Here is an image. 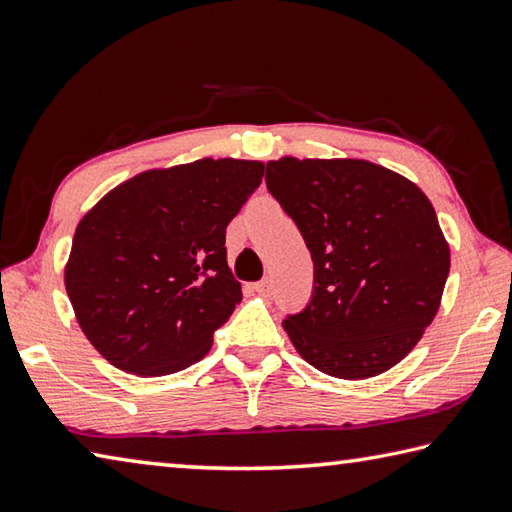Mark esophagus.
I'll return each mask as SVG.
<instances>
[{
	"mask_svg": "<svg viewBox=\"0 0 512 512\" xmlns=\"http://www.w3.org/2000/svg\"><path fill=\"white\" fill-rule=\"evenodd\" d=\"M254 290H256L258 294H263V297H267V294L272 292V281H270V279L258 281V283H254Z\"/></svg>",
	"mask_w": 512,
	"mask_h": 512,
	"instance_id": "1",
	"label": "esophagus"
}]
</instances>
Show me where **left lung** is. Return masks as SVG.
Masks as SVG:
<instances>
[{"label":"left lung","mask_w":512,"mask_h":512,"mask_svg":"<svg viewBox=\"0 0 512 512\" xmlns=\"http://www.w3.org/2000/svg\"><path fill=\"white\" fill-rule=\"evenodd\" d=\"M267 188L297 222L315 292L283 321L321 373L366 380L411 353L441 308L450 245L429 197L366 159L267 161Z\"/></svg>","instance_id":"left-lung-1"}]
</instances>
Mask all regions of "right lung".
Returning a JSON list of instances; mask_svg holds the SVG:
<instances>
[{"label":"right lung","mask_w":512,"mask_h":512,"mask_svg":"<svg viewBox=\"0 0 512 512\" xmlns=\"http://www.w3.org/2000/svg\"><path fill=\"white\" fill-rule=\"evenodd\" d=\"M256 159L202 157L150 168L80 218L65 288L80 330L116 369L159 378L211 351L242 299L227 224L263 182Z\"/></svg>","instance_id":"1"}]
</instances>
